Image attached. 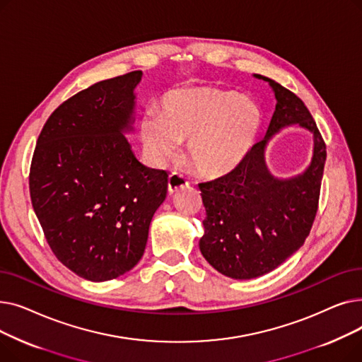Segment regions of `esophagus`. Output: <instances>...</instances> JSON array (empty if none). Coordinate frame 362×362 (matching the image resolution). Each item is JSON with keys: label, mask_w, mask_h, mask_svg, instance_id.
<instances>
[{"label": "esophagus", "mask_w": 362, "mask_h": 362, "mask_svg": "<svg viewBox=\"0 0 362 362\" xmlns=\"http://www.w3.org/2000/svg\"><path fill=\"white\" fill-rule=\"evenodd\" d=\"M187 185H189V182L186 180L185 176H182V175H179V173H171V175L168 176V182H167L168 194H170V195L175 194V192L179 191V189H182V187H185V186H187Z\"/></svg>", "instance_id": "1"}]
</instances>
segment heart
Listing matches in <instances>:
<instances>
[{
	"label": "heart",
	"instance_id": "1",
	"mask_svg": "<svg viewBox=\"0 0 362 362\" xmlns=\"http://www.w3.org/2000/svg\"><path fill=\"white\" fill-rule=\"evenodd\" d=\"M259 129L261 111L252 100L214 88L168 93L160 117L146 112L139 126L151 164H165L176 157L179 142H187L189 160L206 177L236 170L252 151Z\"/></svg>",
	"mask_w": 362,
	"mask_h": 362
}]
</instances>
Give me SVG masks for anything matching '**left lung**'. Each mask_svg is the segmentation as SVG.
Here are the masks:
<instances>
[{
	"label": "left lung",
	"instance_id": "left-lung-1",
	"mask_svg": "<svg viewBox=\"0 0 362 362\" xmlns=\"http://www.w3.org/2000/svg\"><path fill=\"white\" fill-rule=\"evenodd\" d=\"M254 78L269 82L277 101L267 133L232 173L199 183L206 211L201 254L218 273L236 280L273 272L305 242L317 214L327 156L302 100L273 79ZM293 124L313 133V158L302 174L276 178L264 163V149L281 128Z\"/></svg>",
	"mask_w": 362,
	"mask_h": 362
}]
</instances>
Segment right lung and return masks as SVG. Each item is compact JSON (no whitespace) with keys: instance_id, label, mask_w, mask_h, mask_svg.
<instances>
[{"instance_id":"1","label":"right lung","mask_w":362,"mask_h":362,"mask_svg":"<svg viewBox=\"0 0 362 362\" xmlns=\"http://www.w3.org/2000/svg\"><path fill=\"white\" fill-rule=\"evenodd\" d=\"M142 71L73 95L47 120L30 164L35 214L54 255L90 281L139 262L149 224L167 195V173L138 161L126 139Z\"/></svg>"}]
</instances>
